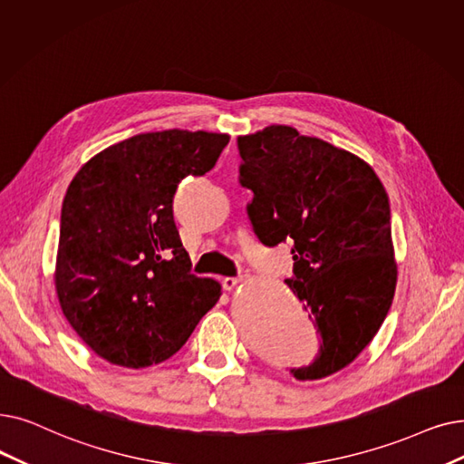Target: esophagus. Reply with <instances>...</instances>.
I'll use <instances>...</instances> for the list:
<instances>
[{
    "label": "esophagus",
    "mask_w": 464,
    "mask_h": 464,
    "mask_svg": "<svg viewBox=\"0 0 464 464\" xmlns=\"http://www.w3.org/2000/svg\"><path fill=\"white\" fill-rule=\"evenodd\" d=\"M240 282H243V278L240 276H226V278H221V286H224L226 290H233L240 285Z\"/></svg>",
    "instance_id": "1"
}]
</instances>
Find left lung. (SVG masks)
Instances as JSON below:
<instances>
[{
    "instance_id": "8db88e82",
    "label": "left lung",
    "mask_w": 464,
    "mask_h": 464,
    "mask_svg": "<svg viewBox=\"0 0 464 464\" xmlns=\"http://www.w3.org/2000/svg\"><path fill=\"white\" fill-rule=\"evenodd\" d=\"M237 144L254 231L267 246L294 245L286 285L322 335L320 356L292 373L328 377L366 349L391 309L398 266L389 195L364 159L294 127L269 125Z\"/></svg>"
}]
</instances>
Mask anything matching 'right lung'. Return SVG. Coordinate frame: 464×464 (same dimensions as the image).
Returning <instances> with one entry per match:
<instances>
[{"label":"right lung","instance_id":"obj_1","mask_svg":"<svg viewBox=\"0 0 464 464\" xmlns=\"http://www.w3.org/2000/svg\"><path fill=\"white\" fill-rule=\"evenodd\" d=\"M229 134L144 132L113 144L68 186L54 267L60 309L115 366L148 368L182 345L221 295L189 273L172 198L186 176L208 172Z\"/></svg>","mask_w":464,"mask_h":464}]
</instances>
